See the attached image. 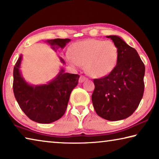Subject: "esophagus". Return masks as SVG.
Returning a JSON list of instances; mask_svg holds the SVG:
<instances>
[{
    "label": "esophagus",
    "instance_id": "esophagus-1",
    "mask_svg": "<svg viewBox=\"0 0 159 159\" xmlns=\"http://www.w3.org/2000/svg\"><path fill=\"white\" fill-rule=\"evenodd\" d=\"M86 80H87V79L85 76H84V75H80V78H79V82L80 83H83L84 81H85Z\"/></svg>",
    "mask_w": 159,
    "mask_h": 159
}]
</instances>
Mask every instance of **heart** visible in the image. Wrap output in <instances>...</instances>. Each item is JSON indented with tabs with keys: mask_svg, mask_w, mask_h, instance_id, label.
I'll list each match as a JSON object with an SVG mask.
<instances>
[{
	"mask_svg": "<svg viewBox=\"0 0 159 159\" xmlns=\"http://www.w3.org/2000/svg\"><path fill=\"white\" fill-rule=\"evenodd\" d=\"M67 59L73 66H85L89 75L102 78L113 71L117 65L118 51L111 41L88 39L75 43L70 48Z\"/></svg>",
	"mask_w": 159,
	"mask_h": 159,
	"instance_id": "obj_1",
	"label": "heart"
}]
</instances>
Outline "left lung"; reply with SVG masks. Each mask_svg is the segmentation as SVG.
Returning a JSON list of instances; mask_svg holds the SVG:
<instances>
[{
  "label": "left lung",
  "instance_id": "left-lung-1",
  "mask_svg": "<svg viewBox=\"0 0 159 159\" xmlns=\"http://www.w3.org/2000/svg\"><path fill=\"white\" fill-rule=\"evenodd\" d=\"M117 46V65L110 74L93 80L92 102L95 111L104 119H125L140 103L144 92L145 66L136 50L117 35H107Z\"/></svg>",
  "mask_w": 159,
  "mask_h": 159
}]
</instances>
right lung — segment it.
<instances>
[{"mask_svg":"<svg viewBox=\"0 0 159 159\" xmlns=\"http://www.w3.org/2000/svg\"><path fill=\"white\" fill-rule=\"evenodd\" d=\"M69 39H56L47 42L54 50L63 48ZM22 55L13 68V93L19 106L25 115L39 124H50L64 115L73 89L77 86L79 75L64 73L61 68L58 75L48 84L29 85L21 75L20 66ZM62 63L63 59L60 58Z\"/></svg>","mask_w":159,"mask_h":159,"instance_id":"add662e5","label":"right lung"}]
</instances>
